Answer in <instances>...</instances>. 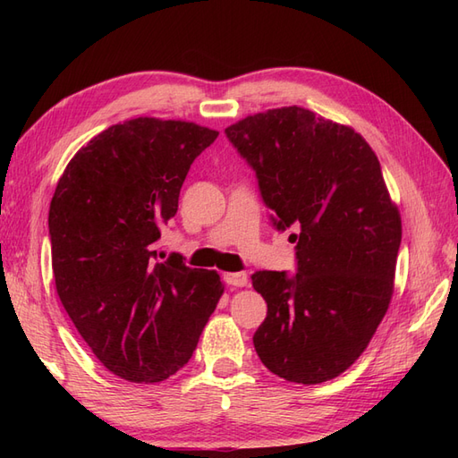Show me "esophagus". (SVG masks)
Instances as JSON below:
<instances>
[{
    "label": "esophagus",
    "instance_id": "1",
    "mask_svg": "<svg viewBox=\"0 0 458 458\" xmlns=\"http://www.w3.org/2000/svg\"><path fill=\"white\" fill-rule=\"evenodd\" d=\"M224 281H225V284H231V286H246L248 275L246 273H225Z\"/></svg>",
    "mask_w": 458,
    "mask_h": 458
}]
</instances>
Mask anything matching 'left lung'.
Wrapping results in <instances>:
<instances>
[{
	"mask_svg": "<svg viewBox=\"0 0 458 458\" xmlns=\"http://www.w3.org/2000/svg\"><path fill=\"white\" fill-rule=\"evenodd\" d=\"M225 135L254 170L273 227L298 229L296 273L252 275L267 303L256 353L288 382H327L365 352L394 293L401 217L380 162L352 128L301 106L248 116Z\"/></svg>",
	"mask_w": 458,
	"mask_h": 458,
	"instance_id": "obj_1",
	"label": "left lung"
}]
</instances>
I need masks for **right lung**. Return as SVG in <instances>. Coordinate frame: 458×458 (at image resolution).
Listing matches in <instances>:
<instances>
[{"mask_svg": "<svg viewBox=\"0 0 458 458\" xmlns=\"http://www.w3.org/2000/svg\"><path fill=\"white\" fill-rule=\"evenodd\" d=\"M217 131L133 118L68 162L49 208L57 294L80 336L116 377L170 378L197 350L224 294L219 275L158 261L162 225L177 212L191 164Z\"/></svg>", "mask_w": 458, "mask_h": 458, "instance_id": "1", "label": "right lung"}]
</instances>
